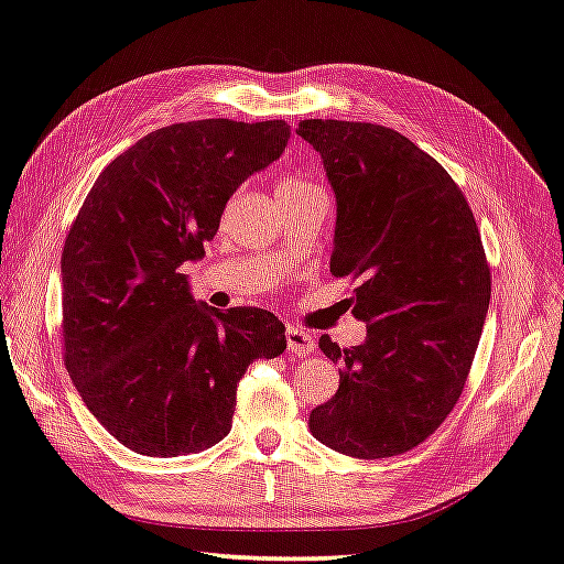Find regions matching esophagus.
Segmentation results:
<instances>
[{
    "label": "esophagus",
    "instance_id": "1",
    "mask_svg": "<svg viewBox=\"0 0 564 564\" xmlns=\"http://www.w3.org/2000/svg\"><path fill=\"white\" fill-rule=\"evenodd\" d=\"M285 341H289V355L291 357H305L315 349L313 335L305 333V329H297V327L285 329Z\"/></svg>",
    "mask_w": 564,
    "mask_h": 564
}]
</instances>
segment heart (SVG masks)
<instances>
[{
  "instance_id": "heart-1",
  "label": "heart",
  "mask_w": 564,
  "mask_h": 564,
  "mask_svg": "<svg viewBox=\"0 0 564 564\" xmlns=\"http://www.w3.org/2000/svg\"><path fill=\"white\" fill-rule=\"evenodd\" d=\"M275 193H285V195H307V193H325L317 183L301 178V175H291V178H283L281 185L275 187Z\"/></svg>"
}]
</instances>
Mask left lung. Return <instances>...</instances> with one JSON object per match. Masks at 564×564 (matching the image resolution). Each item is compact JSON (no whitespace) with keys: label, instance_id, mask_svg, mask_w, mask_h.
<instances>
[{"label":"left lung","instance_id":"8db88e82","mask_svg":"<svg viewBox=\"0 0 564 564\" xmlns=\"http://www.w3.org/2000/svg\"><path fill=\"white\" fill-rule=\"evenodd\" d=\"M337 197L329 271L355 281L367 341L339 347V389L311 433L339 455L383 459L423 445L457 405L491 297L477 219L449 173L411 139L371 121L303 119Z\"/></svg>","mask_w":564,"mask_h":564}]
</instances>
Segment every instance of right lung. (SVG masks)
Listing matches in <instances>:
<instances>
[{"mask_svg": "<svg viewBox=\"0 0 564 564\" xmlns=\"http://www.w3.org/2000/svg\"><path fill=\"white\" fill-rule=\"evenodd\" d=\"M283 119H197L151 131L99 173L65 237L63 359L109 435L181 457L229 435L237 383L285 349L263 307L195 305L185 261L205 253L231 193L283 153Z\"/></svg>", "mask_w": 564, "mask_h": 564, "instance_id": "right-lung-1", "label": "right lung"}]
</instances>
